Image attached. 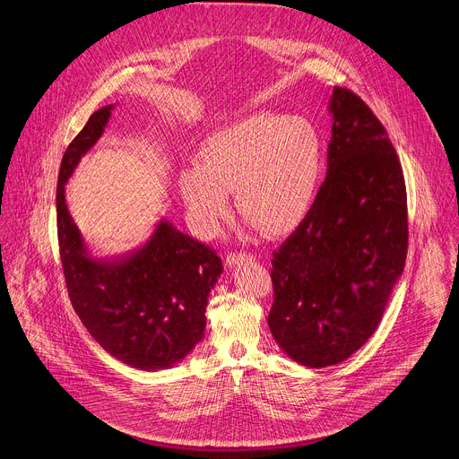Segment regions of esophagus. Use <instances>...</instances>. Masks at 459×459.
<instances>
[{
    "label": "esophagus",
    "mask_w": 459,
    "mask_h": 459,
    "mask_svg": "<svg viewBox=\"0 0 459 459\" xmlns=\"http://www.w3.org/2000/svg\"><path fill=\"white\" fill-rule=\"evenodd\" d=\"M241 262H253V255L251 253H229L227 255V264L229 265H236Z\"/></svg>",
    "instance_id": "esophagus-1"
}]
</instances>
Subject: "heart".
I'll return each mask as SVG.
<instances>
[{
  "instance_id": "heart-1",
  "label": "heart",
  "mask_w": 459,
  "mask_h": 459,
  "mask_svg": "<svg viewBox=\"0 0 459 459\" xmlns=\"http://www.w3.org/2000/svg\"><path fill=\"white\" fill-rule=\"evenodd\" d=\"M322 174L324 143L309 118L256 111L208 135L179 188L201 234L229 216L236 188L241 212L281 236L309 214Z\"/></svg>"
}]
</instances>
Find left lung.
I'll return each mask as SVG.
<instances>
[{"instance_id":"8db88e82","label":"left lung","mask_w":459,"mask_h":459,"mask_svg":"<svg viewBox=\"0 0 459 459\" xmlns=\"http://www.w3.org/2000/svg\"><path fill=\"white\" fill-rule=\"evenodd\" d=\"M327 176L306 220L273 253L269 329L300 364L325 368L377 329L408 251L406 185L386 128L333 90Z\"/></svg>"}]
</instances>
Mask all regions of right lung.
Returning <instances> with one entry per match:
<instances>
[{"label": "right lung", "mask_w": 459, "mask_h": 459, "mask_svg": "<svg viewBox=\"0 0 459 459\" xmlns=\"http://www.w3.org/2000/svg\"><path fill=\"white\" fill-rule=\"evenodd\" d=\"M111 108L95 111L64 153L56 185L60 260L73 309L91 337L124 364L152 371L176 364L203 339L206 299L223 265L214 248L166 221L126 260L88 256L64 185L102 135Z\"/></svg>", "instance_id": "right-lung-1"}]
</instances>
